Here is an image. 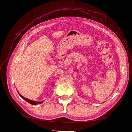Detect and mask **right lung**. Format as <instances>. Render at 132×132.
Masks as SVG:
<instances>
[{"instance_id": "obj_1", "label": "right lung", "mask_w": 132, "mask_h": 132, "mask_svg": "<svg viewBox=\"0 0 132 132\" xmlns=\"http://www.w3.org/2000/svg\"><path fill=\"white\" fill-rule=\"evenodd\" d=\"M18 93H19V95L24 100H25L26 101H27V102H29V103H30V104H31V105H37L38 103H39V104H41V103L42 102V101H41V102H37V101H32V100H29L28 98H25V97H24L23 96H22L20 94L19 92H18Z\"/></svg>"}]
</instances>
